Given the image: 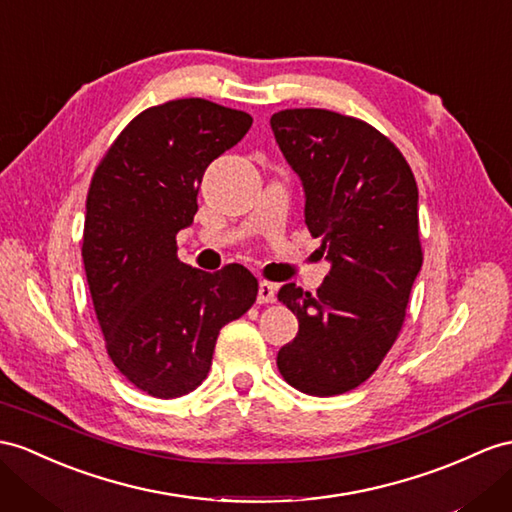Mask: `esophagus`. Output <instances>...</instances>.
<instances>
[{
	"label": "esophagus",
	"instance_id": "esophagus-1",
	"mask_svg": "<svg viewBox=\"0 0 512 512\" xmlns=\"http://www.w3.org/2000/svg\"><path fill=\"white\" fill-rule=\"evenodd\" d=\"M274 296H277V285L268 281H259L257 303H274Z\"/></svg>",
	"mask_w": 512,
	"mask_h": 512
}]
</instances>
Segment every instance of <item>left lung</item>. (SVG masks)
<instances>
[{
	"label": "left lung",
	"instance_id": "obj_1",
	"mask_svg": "<svg viewBox=\"0 0 512 512\" xmlns=\"http://www.w3.org/2000/svg\"><path fill=\"white\" fill-rule=\"evenodd\" d=\"M270 127L303 183L305 225L331 264L316 294L285 283L298 335L277 365L309 396H337L376 372L402 329L422 270L417 183L389 138L352 116L281 110Z\"/></svg>",
	"mask_w": 512,
	"mask_h": 512
}]
</instances>
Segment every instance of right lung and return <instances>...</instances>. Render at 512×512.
I'll return each mask as SVG.
<instances>
[{"label": "right lung", "mask_w": 512, "mask_h": 512, "mask_svg": "<svg viewBox=\"0 0 512 512\" xmlns=\"http://www.w3.org/2000/svg\"><path fill=\"white\" fill-rule=\"evenodd\" d=\"M246 112L177 99L140 112L97 166L86 199L82 257L112 363L155 398H179L212 368L222 326L253 307L257 279L177 257L205 168L251 129Z\"/></svg>", "instance_id": "add662e5"}]
</instances>
